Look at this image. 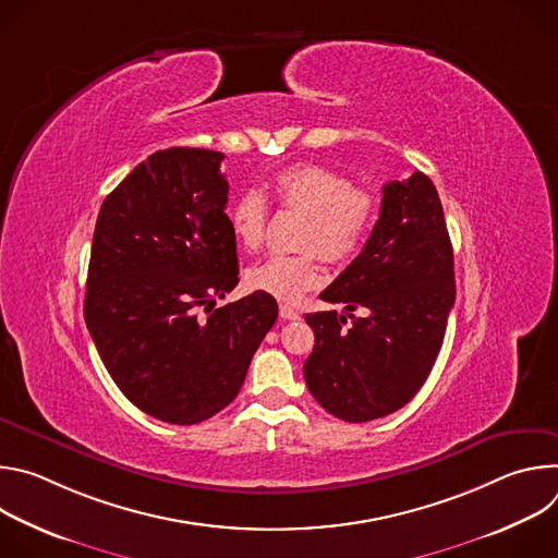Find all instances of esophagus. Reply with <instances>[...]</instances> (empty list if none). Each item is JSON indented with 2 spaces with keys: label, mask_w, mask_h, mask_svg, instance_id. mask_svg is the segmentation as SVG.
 I'll return each mask as SVG.
<instances>
[{
  "label": "esophagus",
  "mask_w": 558,
  "mask_h": 558,
  "mask_svg": "<svg viewBox=\"0 0 558 558\" xmlns=\"http://www.w3.org/2000/svg\"><path fill=\"white\" fill-rule=\"evenodd\" d=\"M280 317L282 320H300V313L289 304H280Z\"/></svg>",
  "instance_id": "1"
}]
</instances>
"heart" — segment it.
Here are the masks:
<instances>
[{
	"label": "heart",
	"mask_w": 558,
	"mask_h": 558,
	"mask_svg": "<svg viewBox=\"0 0 558 558\" xmlns=\"http://www.w3.org/2000/svg\"><path fill=\"white\" fill-rule=\"evenodd\" d=\"M271 198L282 209L306 216L302 247L317 250L329 263H351L362 254L379 218V198L353 187L338 170L317 163H295L271 179ZM235 243L256 252L267 231V203L258 192H245L229 211ZM325 271L315 252L298 256H269L247 274L252 289L284 302L300 300L323 282Z\"/></svg>",
	"instance_id": "obj_1"
}]
</instances>
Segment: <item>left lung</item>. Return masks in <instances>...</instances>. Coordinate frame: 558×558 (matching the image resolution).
<instances>
[{
    "instance_id": "obj_1",
    "label": "left lung",
    "mask_w": 558,
    "mask_h": 558,
    "mask_svg": "<svg viewBox=\"0 0 558 558\" xmlns=\"http://www.w3.org/2000/svg\"><path fill=\"white\" fill-rule=\"evenodd\" d=\"M320 298L344 304L347 315H304L315 333L304 362L315 402L351 424L409 404L433 371L454 304L452 245L426 174L384 185L366 247Z\"/></svg>"
}]
</instances>
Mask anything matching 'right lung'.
<instances>
[{"mask_svg":"<svg viewBox=\"0 0 558 558\" xmlns=\"http://www.w3.org/2000/svg\"><path fill=\"white\" fill-rule=\"evenodd\" d=\"M222 158L154 151L106 196L93 235L84 302L93 342L136 409L179 426L233 400L278 317L260 291L214 308L238 284Z\"/></svg>","mask_w":558,"mask_h":558,"instance_id":"obj_1","label":"right lung"}]
</instances>
